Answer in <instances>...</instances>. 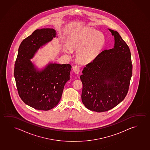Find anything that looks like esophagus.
Segmentation results:
<instances>
[{
	"label": "esophagus",
	"mask_w": 150,
	"mask_h": 150,
	"mask_svg": "<svg viewBox=\"0 0 150 150\" xmlns=\"http://www.w3.org/2000/svg\"><path fill=\"white\" fill-rule=\"evenodd\" d=\"M73 70L74 71L76 74H79V72L80 71V69L78 66H74L73 67Z\"/></svg>",
	"instance_id": "34e87169"
}]
</instances>
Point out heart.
I'll use <instances>...</instances> for the list:
<instances>
[{
  "label": "heart",
  "instance_id": "1",
  "mask_svg": "<svg viewBox=\"0 0 150 150\" xmlns=\"http://www.w3.org/2000/svg\"><path fill=\"white\" fill-rule=\"evenodd\" d=\"M106 43L104 34L90 28H83L69 36L64 51L70 55L72 49L77 50L76 59L82 64L92 62L98 57Z\"/></svg>",
  "mask_w": 150,
  "mask_h": 150
}]
</instances>
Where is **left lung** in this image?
Returning <instances> with one entry per match:
<instances>
[{
    "mask_svg": "<svg viewBox=\"0 0 150 150\" xmlns=\"http://www.w3.org/2000/svg\"><path fill=\"white\" fill-rule=\"evenodd\" d=\"M114 47L103 50L86 65L80 76L83 84L82 101L88 109L106 112L119 104L128 93L132 74L131 52L116 31Z\"/></svg>",
    "mask_w": 150,
    "mask_h": 150,
    "instance_id": "1",
    "label": "left lung"
}]
</instances>
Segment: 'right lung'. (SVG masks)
I'll use <instances>...</instances> for the list:
<instances>
[{"mask_svg": "<svg viewBox=\"0 0 150 150\" xmlns=\"http://www.w3.org/2000/svg\"><path fill=\"white\" fill-rule=\"evenodd\" d=\"M56 35L54 29H38L22 42L14 64V76L19 96L36 110H48L59 102L70 80V64H49L42 71L30 61L37 50Z\"/></svg>", "mask_w": 150, "mask_h": 150, "instance_id": "1", "label": "right lung"}]
</instances>
